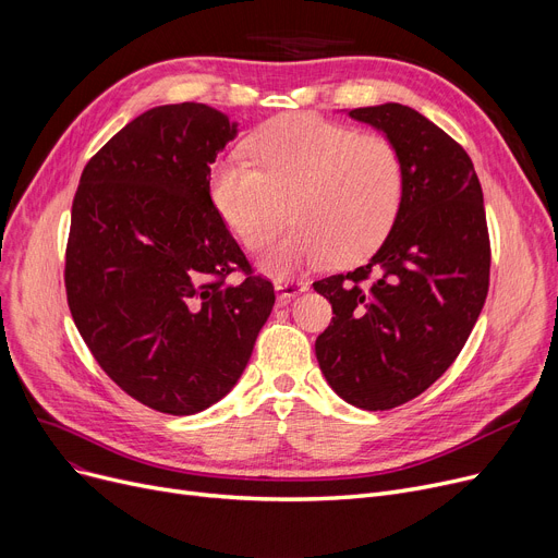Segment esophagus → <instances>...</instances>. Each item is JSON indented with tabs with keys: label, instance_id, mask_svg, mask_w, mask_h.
<instances>
[{
	"label": "esophagus",
	"instance_id": "esophagus-1",
	"mask_svg": "<svg viewBox=\"0 0 558 558\" xmlns=\"http://www.w3.org/2000/svg\"><path fill=\"white\" fill-rule=\"evenodd\" d=\"M276 291H278V299L287 301V299H294V296L303 294V291H307V284L299 282V280H276Z\"/></svg>",
	"mask_w": 558,
	"mask_h": 558
}]
</instances>
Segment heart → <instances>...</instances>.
<instances>
[{
    "label": "heart",
    "instance_id": "obj_1",
    "mask_svg": "<svg viewBox=\"0 0 558 558\" xmlns=\"http://www.w3.org/2000/svg\"><path fill=\"white\" fill-rule=\"evenodd\" d=\"M210 198L223 223L255 251L291 223L257 259L274 278L320 267L337 253L350 262L387 240L407 194V165L387 137L324 120L284 117L264 126L246 151H230L213 169Z\"/></svg>",
    "mask_w": 558,
    "mask_h": 558
}]
</instances>
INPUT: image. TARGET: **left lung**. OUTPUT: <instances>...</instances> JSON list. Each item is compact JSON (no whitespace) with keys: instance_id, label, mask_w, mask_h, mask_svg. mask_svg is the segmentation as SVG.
Instances as JSON below:
<instances>
[{"instance_id":"obj_1","label":"left lung","mask_w":558,"mask_h":558,"mask_svg":"<svg viewBox=\"0 0 558 558\" xmlns=\"http://www.w3.org/2000/svg\"><path fill=\"white\" fill-rule=\"evenodd\" d=\"M348 114L400 146L407 194L366 264L314 282L335 312L314 350L339 398L385 412L421 396L461 353L488 294L490 242L461 144L402 104Z\"/></svg>"}]
</instances>
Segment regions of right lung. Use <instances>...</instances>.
Instances as JSON below:
<instances>
[{"label": "right lung", "instance_id": "1", "mask_svg": "<svg viewBox=\"0 0 558 558\" xmlns=\"http://www.w3.org/2000/svg\"><path fill=\"white\" fill-rule=\"evenodd\" d=\"M238 124L205 104L142 112L81 173L65 251L74 324L112 383L190 416L244 373L274 310L213 205L210 165ZM245 274L238 286L227 282Z\"/></svg>", "mask_w": 558, "mask_h": 558}]
</instances>
